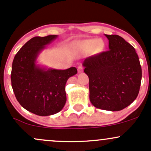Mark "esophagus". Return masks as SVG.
<instances>
[{
  "label": "esophagus",
  "instance_id": "1",
  "mask_svg": "<svg viewBox=\"0 0 151 151\" xmlns=\"http://www.w3.org/2000/svg\"><path fill=\"white\" fill-rule=\"evenodd\" d=\"M83 70V68L81 65H80L78 67V72L79 73H82Z\"/></svg>",
  "mask_w": 151,
  "mask_h": 151
}]
</instances>
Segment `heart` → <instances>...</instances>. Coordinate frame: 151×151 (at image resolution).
I'll return each instance as SVG.
<instances>
[{
  "label": "heart",
  "mask_w": 151,
  "mask_h": 151,
  "mask_svg": "<svg viewBox=\"0 0 151 151\" xmlns=\"http://www.w3.org/2000/svg\"><path fill=\"white\" fill-rule=\"evenodd\" d=\"M81 49L86 52L93 51L96 54H99L104 51V43L99 39H90L80 41L77 43Z\"/></svg>",
  "instance_id": "heart-1"
}]
</instances>
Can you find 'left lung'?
<instances>
[{"instance_id": "left-lung-1", "label": "left lung", "mask_w": 151, "mask_h": 151, "mask_svg": "<svg viewBox=\"0 0 151 151\" xmlns=\"http://www.w3.org/2000/svg\"><path fill=\"white\" fill-rule=\"evenodd\" d=\"M106 52L84 60L89 78V99L95 107L119 111L134 101L140 91L142 69L135 50L119 35H105Z\"/></svg>"}]
</instances>
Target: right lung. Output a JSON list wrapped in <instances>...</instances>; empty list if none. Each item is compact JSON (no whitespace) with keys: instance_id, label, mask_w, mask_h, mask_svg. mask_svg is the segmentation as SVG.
<instances>
[{"instance_id":"1","label":"right lung","mask_w":151,"mask_h":151,"mask_svg":"<svg viewBox=\"0 0 151 151\" xmlns=\"http://www.w3.org/2000/svg\"><path fill=\"white\" fill-rule=\"evenodd\" d=\"M57 37H33L13 60L11 79L16 98L25 109L39 116L52 115L62 110L66 102V82L78 72L75 67L57 70L37 64L39 54Z\"/></svg>"}]
</instances>
